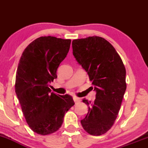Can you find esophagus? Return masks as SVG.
I'll use <instances>...</instances> for the list:
<instances>
[{"instance_id": "obj_1", "label": "esophagus", "mask_w": 148, "mask_h": 148, "mask_svg": "<svg viewBox=\"0 0 148 148\" xmlns=\"http://www.w3.org/2000/svg\"><path fill=\"white\" fill-rule=\"evenodd\" d=\"M73 99H74V102H75L76 103H79L80 101H81V99H80L79 98H78V97H73Z\"/></svg>"}]
</instances>
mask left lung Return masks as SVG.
Masks as SVG:
<instances>
[{
  "label": "left lung",
  "mask_w": 148,
  "mask_h": 148,
  "mask_svg": "<svg viewBox=\"0 0 148 148\" xmlns=\"http://www.w3.org/2000/svg\"><path fill=\"white\" fill-rule=\"evenodd\" d=\"M72 49L96 92L95 101L83 100L88 112L81 123L88 134L102 135L111 128L120 111L127 88L125 67L114 47L102 37L74 40Z\"/></svg>",
  "instance_id": "8db88e82"
}]
</instances>
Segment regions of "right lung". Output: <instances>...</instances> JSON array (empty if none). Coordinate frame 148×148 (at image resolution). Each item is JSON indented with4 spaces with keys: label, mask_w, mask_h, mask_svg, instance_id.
<instances>
[{
    "label": "right lung",
    "mask_w": 148,
    "mask_h": 148,
    "mask_svg": "<svg viewBox=\"0 0 148 148\" xmlns=\"http://www.w3.org/2000/svg\"><path fill=\"white\" fill-rule=\"evenodd\" d=\"M70 44V40L40 37L25 49L18 64L15 92L27 123L38 134L56 132L66 112L74 105L72 96L51 92L49 88L57 78V69Z\"/></svg>",
    "instance_id": "obj_1"
}]
</instances>
